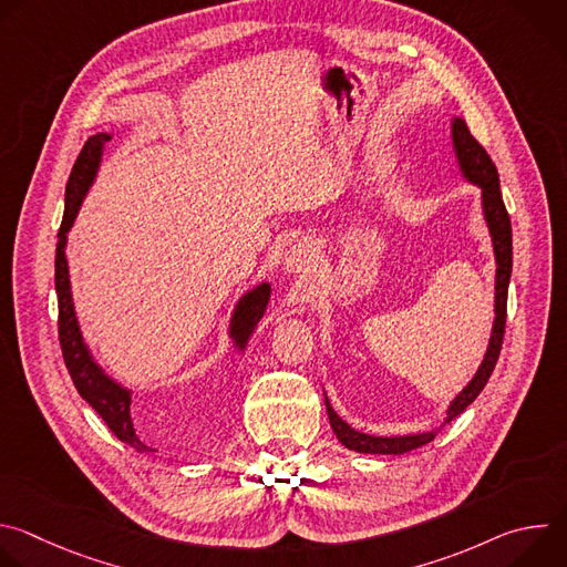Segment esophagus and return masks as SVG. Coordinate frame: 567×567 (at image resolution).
Segmentation results:
<instances>
[{
	"mask_svg": "<svg viewBox=\"0 0 567 567\" xmlns=\"http://www.w3.org/2000/svg\"><path fill=\"white\" fill-rule=\"evenodd\" d=\"M316 254H318V247L313 245L311 239H300V241H296V245H291L289 249H287V254H285V267L289 269V271H302V269H307V267H311L313 265V260H316Z\"/></svg>",
	"mask_w": 567,
	"mask_h": 567,
	"instance_id": "obj_1",
	"label": "esophagus"
}]
</instances>
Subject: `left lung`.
<instances>
[{"mask_svg":"<svg viewBox=\"0 0 567 567\" xmlns=\"http://www.w3.org/2000/svg\"><path fill=\"white\" fill-rule=\"evenodd\" d=\"M453 143H455V152H457V158H460V166H462L464 175L482 188L484 217H487V224L492 228L496 260H498V274H496V322H494V332H492L487 357H484V361H482L477 374L473 377V381L453 399L446 422L455 420L468 406V403L482 392V388L487 385V381H489V377H492V372L498 363V357H501V350H503V339H505V326H507V289H509V278H512V221H509V213H507L503 195H501V179H498L496 164L492 161V156L487 154V150H484L477 143V138L468 132V127L462 118L453 121ZM326 406H328L332 431L337 433L339 442L343 446H348L350 451H357V453L401 455V453H409L413 449H420V446L433 442L435 435H437L435 431L422 433V435H406V437L363 435V433L350 429L332 411L328 399H326Z\"/></svg>","mask_w":567,"mask_h":567,"instance_id":"1","label":"left lung"}]
</instances>
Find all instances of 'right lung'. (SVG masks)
Segmentation results:
<instances>
[{
	"label": "right lung",
	"instance_id": "right-lung-1",
	"mask_svg": "<svg viewBox=\"0 0 567 567\" xmlns=\"http://www.w3.org/2000/svg\"><path fill=\"white\" fill-rule=\"evenodd\" d=\"M110 141L107 134H96L85 141L83 150H80L75 164L71 168L66 190H64V217L58 230V247H55V291H58V339L62 348V359L69 370V377L90 406L101 415V420L110 426V431L132 446L134 451H152L134 431L132 417H130V392L118 388L114 381H110L92 361L83 339H80V330L73 313L71 291H69V271H66V258H64V241L66 230L73 224V217L78 213L80 202H83L90 184L94 182L101 150ZM269 298V285L258 287L247 298H241L237 305V311L233 316V337L245 343L251 334L258 318L265 311Z\"/></svg>",
	"mask_w": 567,
	"mask_h": 567
}]
</instances>
